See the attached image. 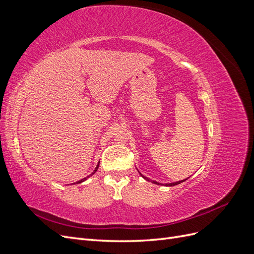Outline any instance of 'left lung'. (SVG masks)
I'll list each match as a JSON object with an SVG mask.
<instances>
[{"mask_svg": "<svg viewBox=\"0 0 254 254\" xmlns=\"http://www.w3.org/2000/svg\"><path fill=\"white\" fill-rule=\"evenodd\" d=\"M144 177V176H143ZM144 179H146V180H148L149 181V179L148 178H146V177H144ZM187 179H184V180H181V181H178V182H175V183H168V184H166L167 187H174V186H177V184H179V183H181V182H183V181H186ZM153 183H156V184H160V183H158V182H156V181H152Z\"/></svg>", "mask_w": 254, "mask_h": 254, "instance_id": "8db88e82", "label": "left lung"}]
</instances>
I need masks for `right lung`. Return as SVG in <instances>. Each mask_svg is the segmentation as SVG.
Wrapping results in <instances>:
<instances>
[{
	"instance_id": "right-lung-1",
	"label": "right lung",
	"mask_w": 254,
	"mask_h": 254,
	"mask_svg": "<svg viewBox=\"0 0 254 254\" xmlns=\"http://www.w3.org/2000/svg\"><path fill=\"white\" fill-rule=\"evenodd\" d=\"M98 166H99V162H98V164H97V166H96V168H95V170H94V172L93 173H92V175H93L96 171H97V168H98ZM87 178H88V177H87ZM84 180H86V178H83V179H81V180H79V181H77V182H76V183H80V182H82V181H84Z\"/></svg>"
}]
</instances>
